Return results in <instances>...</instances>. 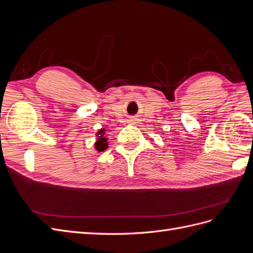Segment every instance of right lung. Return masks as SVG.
Wrapping results in <instances>:
<instances>
[{"label":"right lung","mask_w":253,"mask_h":253,"mask_svg":"<svg viewBox=\"0 0 253 253\" xmlns=\"http://www.w3.org/2000/svg\"><path fill=\"white\" fill-rule=\"evenodd\" d=\"M103 129H101L100 132L98 133V135H100V138H99L96 142V149L98 151H104L106 148H108V143H106V138L102 136Z\"/></svg>","instance_id":"add662e5"}]
</instances>
